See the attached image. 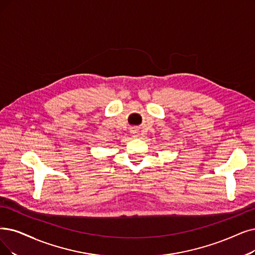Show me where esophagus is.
<instances>
[{"label":"esophagus","instance_id":"obj_1","mask_svg":"<svg viewBox=\"0 0 255 255\" xmlns=\"http://www.w3.org/2000/svg\"><path fill=\"white\" fill-rule=\"evenodd\" d=\"M131 133H136V130H133V131H131Z\"/></svg>","mask_w":255,"mask_h":255}]
</instances>
